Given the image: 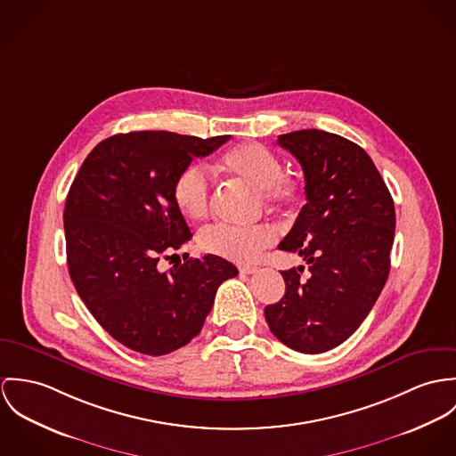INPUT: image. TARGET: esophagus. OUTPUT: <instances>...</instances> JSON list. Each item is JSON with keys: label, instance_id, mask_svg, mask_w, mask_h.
Segmentation results:
<instances>
[{"label": "esophagus", "instance_id": "obj_1", "mask_svg": "<svg viewBox=\"0 0 456 456\" xmlns=\"http://www.w3.org/2000/svg\"><path fill=\"white\" fill-rule=\"evenodd\" d=\"M255 271H256V265H250V264L240 267V273H243V274H253Z\"/></svg>", "mask_w": 456, "mask_h": 456}]
</instances>
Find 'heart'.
<instances>
[{
	"instance_id": "1",
	"label": "heart",
	"mask_w": 456,
	"mask_h": 456,
	"mask_svg": "<svg viewBox=\"0 0 456 456\" xmlns=\"http://www.w3.org/2000/svg\"><path fill=\"white\" fill-rule=\"evenodd\" d=\"M218 167L252 185L267 206L292 208L301 200V183L283 175L280 157L258 143H243L231 149L220 157ZM209 196L211 185L203 166L191 164L176 176L173 198L187 218H204L209 211ZM274 240L276 232L264 224L252 227L213 224L200 234V247L204 252L232 262H252Z\"/></svg>"
}]
</instances>
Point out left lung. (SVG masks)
I'll list each match as a JSON object with an SVG mask.
<instances>
[{
    "mask_svg": "<svg viewBox=\"0 0 456 456\" xmlns=\"http://www.w3.org/2000/svg\"><path fill=\"white\" fill-rule=\"evenodd\" d=\"M303 166L305 200L278 245L307 262L281 271L285 296L264 309L271 332L301 354L345 343L378 301L395 234L394 200L372 159L354 142L318 129L278 136Z\"/></svg>",
    "mask_w": 456,
    "mask_h": 456,
    "instance_id": "left-lung-1",
    "label": "left lung"
}]
</instances>
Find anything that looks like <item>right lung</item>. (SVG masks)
<instances>
[{
	"label": "right lung",
	"mask_w": 456,
	"mask_h": 456,
	"mask_svg": "<svg viewBox=\"0 0 456 456\" xmlns=\"http://www.w3.org/2000/svg\"><path fill=\"white\" fill-rule=\"evenodd\" d=\"M229 138L115 134L87 155L69 187L62 218L71 281L102 329L129 350L159 356L191 343L216 289L238 274L216 255L166 273L157 267L192 238L173 198L176 176Z\"/></svg>",
	"instance_id": "1"
}]
</instances>
